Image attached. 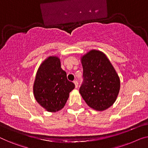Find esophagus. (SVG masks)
Instances as JSON below:
<instances>
[{
  "instance_id": "esophagus-1",
  "label": "esophagus",
  "mask_w": 148,
  "mask_h": 148,
  "mask_svg": "<svg viewBox=\"0 0 148 148\" xmlns=\"http://www.w3.org/2000/svg\"><path fill=\"white\" fill-rule=\"evenodd\" d=\"M74 84H75V87H76V88H78V82H77L76 80H75V81H74Z\"/></svg>"
}]
</instances>
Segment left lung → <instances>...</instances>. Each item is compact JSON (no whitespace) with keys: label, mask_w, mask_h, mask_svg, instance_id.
<instances>
[{"label":"left lung","mask_w":148,"mask_h":148,"mask_svg":"<svg viewBox=\"0 0 148 148\" xmlns=\"http://www.w3.org/2000/svg\"><path fill=\"white\" fill-rule=\"evenodd\" d=\"M83 84L79 92L88 106L96 111L107 110L116 102L120 80L106 54L92 49L80 58Z\"/></svg>","instance_id":"obj_1"}]
</instances>
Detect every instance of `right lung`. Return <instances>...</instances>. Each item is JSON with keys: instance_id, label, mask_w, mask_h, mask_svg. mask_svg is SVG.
Here are the masks:
<instances>
[{"instance_id": "1", "label": "right lung", "mask_w": 148, "mask_h": 148, "mask_svg": "<svg viewBox=\"0 0 148 148\" xmlns=\"http://www.w3.org/2000/svg\"><path fill=\"white\" fill-rule=\"evenodd\" d=\"M74 88V84L68 80L66 73L61 68L60 59L50 56L37 70L33 93L36 102L46 111L56 112L64 107Z\"/></svg>"}]
</instances>
